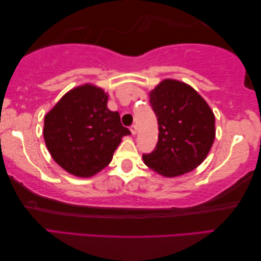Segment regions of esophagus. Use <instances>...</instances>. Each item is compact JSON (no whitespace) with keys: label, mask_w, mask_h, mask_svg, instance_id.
Returning a JSON list of instances; mask_svg holds the SVG:
<instances>
[{"label":"esophagus","mask_w":261,"mask_h":261,"mask_svg":"<svg viewBox=\"0 0 261 261\" xmlns=\"http://www.w3.org/2000/svg\"><path fill=\"white\" fill-rule=\"evenodd\" d=\"M129 129H130L132 134H133V135H135V134H136V132H138V130H136V129H138V128H136V126H135V125H132V126L129 127Z\"/></svg>","instance_id":"34e87169"}]
</instances>
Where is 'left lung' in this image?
Instances as JSON below:
<instances>
[{
	"mask_svg": "<svg viewBox=\"0 0 261 261\" xmlns=\"http://www.w3.org/2000/svg\"><path fill=\"white\" fill-rule=\"evenodd\" d=\"M159 122V142L144 164L164 177L194 170L215 139V117L206 100L189 84L164 80L149 93Z\"/></svg>",
	"mask_w": 261,
	"mask_h": 261,
	"instance_id": "1",
	"label": "left lung"
}]
</instances>
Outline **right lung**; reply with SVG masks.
<instances>
[{
	"label": "right lung",
	"mask_w": 261,
	"mask_h": 261,
	"mask_svg": "<svg viewBox=\"0 0 261 261\" xmlns=\"http://www.w3.org/2000/svg\"><path fill=\"white\" fill-rule=\"evenodd\" d=\"M104 90L84 84L67 92L45 115L44 139L53 160L77 177L106 168L122 136L130 135L118 112L108 109Z\"/></svg>",
	"instance_id": "1"
}]
</instances>
